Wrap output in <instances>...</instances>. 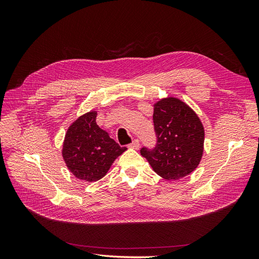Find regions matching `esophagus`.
I'll return each mask as SVG.
<instances>
[{
  "mask_svg": "<svg viewBox=\"0 0 259 259\" xmlns=\"http://www.w3.org/2000/svg\"><path fill=\"white\" fill-rule=\"evenodd\" d=\"M130 147L131 148H133V149H139V147H140V145H139V140L138 139H134L133 140V143L130 145Z\"/></svg>",
  "mask_w": 259,
  "mask_h": 259,
  "instance_id": "1",
  "label": "esophagus"
}]
</instances>
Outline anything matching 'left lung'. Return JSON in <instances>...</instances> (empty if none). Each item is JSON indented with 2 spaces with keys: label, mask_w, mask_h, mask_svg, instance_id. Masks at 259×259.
I'll use <instances>...</instances> for the list:
<instances>
[{
  "label": "left lung",
  "mask_w": 259,
  "mask_h": 259,
  "mask_svg": "<svg viewBox=\"0 0 259 259\" xmlns=\"http://www.w3.org/2000/svg\"><path fill=\"white\" fill-rule=\"evenodd\" d=\"M156 145L140 149V154L159 176L183 178L198 167L203 154L204 127L192 109L178 98L167 97L154 104Z\"/></svg>",
  "instance_id": "8db88e82"
}]
</instances>
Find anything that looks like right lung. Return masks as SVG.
I'll return each mask as SVG.
<instances>
[{
  "label": "right lung",
  "mask_w": 259,
  "mask_h": 259,
  "mask_svg": "<svg viewBox=\"0 0 259 259\" xmlns=\"http://www.w3.org/2000/svg\"><path fill=\"white\" fill-rule=\"evenodd\" d=\"M97 111L81 115L70 125L62 146V158L69 170L85 182L103 178L126 148L119 146L96 123Z\"/></svg>",
  "instance_id": "1"
}]
</instances>
